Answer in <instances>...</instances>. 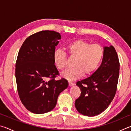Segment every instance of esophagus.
I'll return each instance as SVG.
<instances>
[{
    "mask_svg": "<svg viewBox=\"0 0 131 131\" xmlns=\"http://www.w3.org/2000/svg\"><path fill=\"white\" fill-rule=\"evenodd\" d=\"M68 84H69V85L70 86V87L74 85V84L73 83H72V82H71V81H68Z\"/></svg>",
    "mask_w": 131,
    "mask_h": 131,
    "instance_id": "34e87169",
    "label": "esophagus"
}]
</instances>
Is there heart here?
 Masks as SVG:
<instances>
[{
	"instance_id": "1",
	"label": "heart",
	"mask_w": 131,
	"mask_h": 131,
	"mask_svg": "<svg viewBox=\"0 0 131 131\" xmlns=\"http://www.w3.org/2000/svg\"><path fill=\"white\" fill-rule=\"evenodd\" d=\"M66 49L70 58H75L73 68L62 73V76L69 80H74L83 76L92 73L102 59L104 50L100 44L91 43L83 39H77L69 43ZM55 65L59 70L67 66L66 53L61 49H56L53 54Z\"/></svg>"
}]
</instances>
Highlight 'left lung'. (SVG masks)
Masks as SVG:
<instances>
[{"label": "left lung", "instance_id": "left-lung-1", "mask_svg": "<svg viewBox=\"0 0 131 131\" xmlns=\"http://www.w3.org/2000/svg\"><path fill=\"white\" fill-rule=\"evenodd\" d=\"M119 71L118 55L113 46L104 48L102 62L91 76L77 82L81 94L76 101V109L92 117L102 113L116 95Z\"/></svg>", "mask_w": 131, "mask_h": 131}]
</instances>
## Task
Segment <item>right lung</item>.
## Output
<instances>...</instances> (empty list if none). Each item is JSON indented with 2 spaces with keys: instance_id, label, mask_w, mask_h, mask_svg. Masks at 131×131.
<instances>
[{
  "instance_id": "right-lung-1",
  "label": "right lung",
  "mask_w": 131,
  "mask_h": 131,
  "mask_svg": "<svg viewBox=\"0 0 131 131\" xmlns=\"http://www.w3.org/2000/svg\"><path fill=\"white\" fill-rule=\"evenodd\" d=\"M61 39L59 33L42 30L26 39L15 63L17 91L24 106L35 114H43L54 108L60 93L68 86L59 76L53 54Z\"/></svg>"
}]
</instances>
